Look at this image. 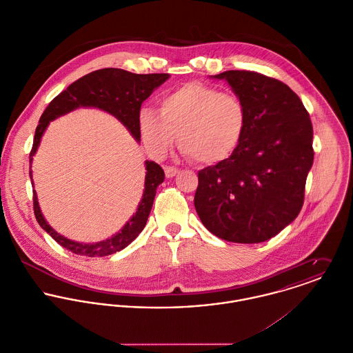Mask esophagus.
<instances>
[{
    "mask_svg": "<svg viewBox=\"0 0 353 353\" xmlns=\"http://www.w3.org/2000/svg\"><path fill=\"white\" fill-rule=\"evenodd\" d=\"M164 172H165V176H167V178H172V176H175V175L179 172V170H178L176 167H170V165H167V167H164Z\"/></svg>",
    "mask_w": 353,
    "mask_h": 353,
    "instance_id": "34e87169",
    "label": "esophagus"
}]
</instances>
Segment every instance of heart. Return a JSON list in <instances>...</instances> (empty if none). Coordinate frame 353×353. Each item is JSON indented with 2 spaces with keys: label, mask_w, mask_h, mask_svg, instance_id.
Segmentation results:
<instances>
[{
  "label": "heart",
  "mask_w": 353,
  "mask_h": 353,
  "mask_svg": "<svg viewBox=\"0 0 353 353\" xmlns=\"http://www.w3.org/2000/svg\"><path fill=\"white\" fill-rule=\"evenodd\" d=\"M139 112V133L147 151L163 157L179 134L182 151L203 165H217L239 150L248 130V108L232 94L186 83Z\"/></svg>",
  "instance_id": "1"
}]
</instances>
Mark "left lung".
Here are the masks:
<instances>
[{
  "instance_id": "obj_1",
  "label": "left lung",
  "mask_w": 353,
  "mask_h": 353,
  "mask_svg": "<svg viewBox=\"0 0 353 353\" xmlns=\"http://www.w3.org/2000/svg\"><path fill=\"white\" fill-rule=\"evenodd\" d=\"M225 80L248 108V130L235 154L199 171L194 206L220 239L261 243L290 225L304 201L314 161L312 125L301 98L284 83L249 70Z\"/></svg>"
}]
</instances>
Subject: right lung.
<instances>
[{
  "instance_id": "1",
  "label": "right lung",
  "mask_w": 353,
  "mask_h": 353,
  "mask_svg": "<svg viewBox=\"0 0 353 353\" xmlns=\"http://www.w3.org/2000/svg\"><path fill=\"white\" fill-rule=\"evenodd\" d=\"M170 74L153 73V74H136L123 69L105 68L85 74L65 91L55 97L43 111L39 125L35 130L34 145L30 153V176L32 179L31 163L32 157L38 151L41 139L48 129L51 121L61 115H65L79 107H97L114 115L123 126L130 132L137 143H140L139 133V112L141 104L151 97L152 92L160 87ZM145 183L143 199L139 203L136 213L129 221L119 230L118 234L98 243H80L65 238L58 234L42 214L38 196L34 190V213L39 225L50 234L51 238L69 252L85 256H104L114 252H121L130 245L139 234L144 230L148 216L151 213L152 205L156 196V189L164 181L163 168L154 161H145ZM34 185V181H32ZM34 188V186H32Z\"/></svg>"
}]
</instances>
